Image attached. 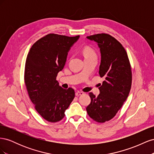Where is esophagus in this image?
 I'll use <instances>...</instances> for the list:
<instances>
[{
  "label": "esophagus",
  "mask_w": 154,
  "mask_h": 154,
  "mask_svg": "<svg viewBox=\"0 0 154 154\" xmlns=\"http://www.w3.org/2000/svg\"><path fill=\"white\" fill-rule=\"evenodd\" d=\"M84 93H83V92H80V91H77L76 93H75V95L76 96H82L83 95Z\"/></svg>",
  "instance_id": "34e87169"
}]
</instances>
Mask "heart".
<instances>
[{"instance_id": "b5f03b06", "label": "heart", "mask_w": 154, "mask_h": 154, "mask_svg": "<svg viewBox=\"0 0 154 154\" xmlns=\"http://www.w3.org/2000/svg\"><path fill=\"white\" fill-rule=\"evenodd\" d=\"M83 53H84L85 57H96V53L94 50L90 47H85L83 49Z\"/></svg>"}]
</instances>
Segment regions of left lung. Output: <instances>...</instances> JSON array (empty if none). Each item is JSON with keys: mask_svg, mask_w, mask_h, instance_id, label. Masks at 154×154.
Instances as JSON below:
<instances>
[{"mask_svg": "<svg viewBox=\"0 0 154 154\" xmlns=\"http://www.w3.org/2000/svg\"><path fill=\"white\" fill-rule=\"evenodd\" d=\"M97 43L100 49L99 74L105 80L100 84V94L90 92L91 103L87 108L90 118L97 123L112 119L127 100L132 85V70L125 48L119 41L109 34L87 36Z\"/></svg>", "mask_w": 154, "mask_h": 154, "instance_id": "obj_1", "label": "left lung"}]
</instances>
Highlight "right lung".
I'll list each match as a JSON object with an SVG mask.
<instances>
[{"label": "right lung", "mask_w": 154, "mask_h": 154, "mask_svg": "<svg viewBox=\"0 0 154 154\" xmlns=\"http://www.w3.org/2000/svg\"><path fill=\"white\" fill-rule=\"evenodd\" d=\"M80 36L54 33L32 45L27 56L24 82L29 98L38 114L51 123L62 120L75 96L72 88L64 89L57 80L63 69L69 51Z\"/></svg>", "instance_id": "add662e5"}]
</instances>
